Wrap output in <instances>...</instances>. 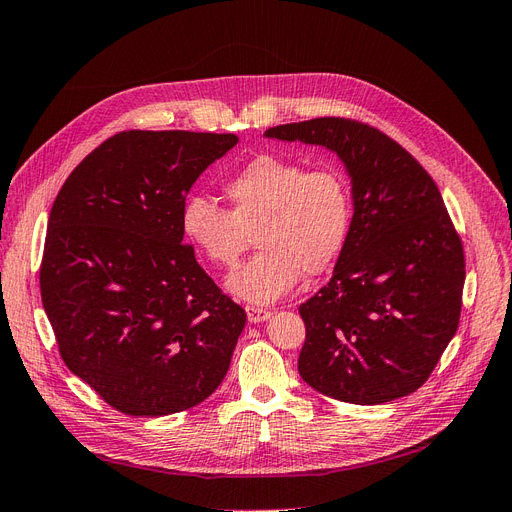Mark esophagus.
<instances>
[{
    "label": "esophagus",
    "mask_w": 512,
    "mask_h": 512,
    "mask_svg": "<svg viewBox=\"0 0 512 512\" xmlns=\"http://www.w3.org/2000/svg\"><path fill=\"white\" fill-rule=\"evenodd\" d=\"M246 316H249L251 323H263V320H268L272 316L270 310L266 308H255V306H249L246 308Z\"/></svg>",
    "instance_id": "esophagus-1"
}]
</instances>
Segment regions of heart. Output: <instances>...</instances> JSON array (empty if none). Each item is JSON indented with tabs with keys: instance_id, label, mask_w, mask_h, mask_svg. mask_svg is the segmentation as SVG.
Instances as JSON below:
<instances>
[{
	"instance_id": "heart-1",
	"label": "heart",
	"mask_w": 512,
	"mask_h": 512,
	"mask_svg": "<svg viewBox=\"0 0 512 512\" xmlns=\"http://www.w3.org/2000/svg\"><path fill=\"white\" fill-rule=\"evenodd\" d=\"M232 208L192 194L181 206V232L215 266L230 268L255 227L259 251L227 278L251 304H272L301 276L323 274L342 255L352 223V194L335 168L261 154L225 181Z\"/></svg>"
}]
</instances>
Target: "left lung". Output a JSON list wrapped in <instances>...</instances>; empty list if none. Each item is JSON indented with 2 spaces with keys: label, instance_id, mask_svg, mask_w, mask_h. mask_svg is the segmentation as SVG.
Masks as SVG:
<instances>
[{
  "label": "left lung",
  "instance_id": "1",
  "mask_svg": "<svg viewBox=\"0 0 512 512\" xmlns=\"http://www.w3.org/2000/svg\"><path fill=\"white\" fill-rule=\"evenodd\" d=\"M266 137L323 145L346 164L354 215L331 280L299 314V375L331 399L382 405L418 390L458 331L464 246L437 183L369 124L314 118Z\"/></svg>",
  "mask_w": 512,
  "mask_h": 512
}]
</instances>
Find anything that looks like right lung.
Instances as JSON below:
<instances>
[{"instance_id": "1", "label": "right lung", "mask_w": 512, "mask_h": 512, "mask_svg": "<svg viewBox=\"0 0 512 512\" xmlns=\"http://www.w3.org/2000/svg\"><path fill=\"white\" fill-rule=\"evenodd\" d=\"M236 135L124 130L73 168L48 217L42 304L71 373L126 415L211 396L246 314L183 244L189 187Z\"/></svg>"}]
</instances>
